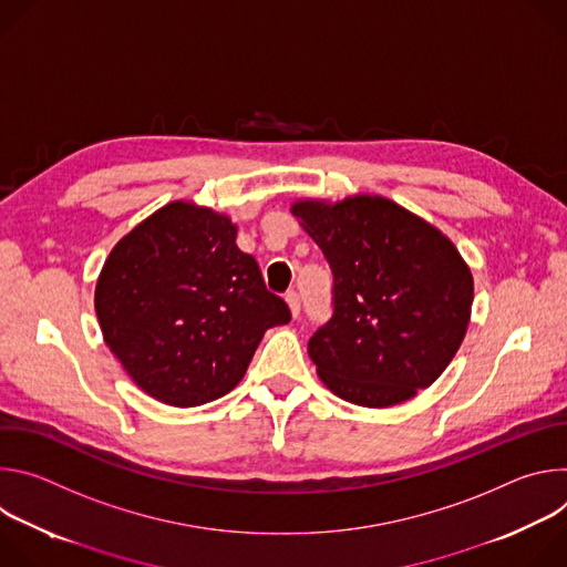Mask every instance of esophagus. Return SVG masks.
I'll return each mask as SVG.
<instances>
[{
	"label": "esophagus",
	"mask_w": 567,
	"mask_h": 567,
	"mask_svg": "<svg viewBox=\"0 0 567 567\" xmlns=\"http://www.w3.org/2000/svg\"><path fill=\"white\" fill-rule=\"evenodd\" d=\"M285 300H287V305H289V311H291V316H293V318H298V316H300V296H298V293L291 289V291H287Z\"/></svg>",
	"instance_id": "obj_1"
}]
</instances>
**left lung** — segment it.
I'll list each match as a JSON object with an SVG mask.
<instances>
[{
    "mask_svg": "<svg viewBox=\"0 0 567 567\" xmlns=\"http://www.w3.org/2000/svg\"><path fill=\"white\" fill-rule=\"evenodd\" d=\"M291 215L334 274V313L309 357L337 396L388 409L429 388L460 350L473 276L453 241L379 195L296 199Z\"/></svg>",
    "mask_w": 567,
    "mask_h": 567,
    "instance_id": "8db88e82",
    "label": "left lung"
}]
</instances>
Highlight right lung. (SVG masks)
I'll list each match as a JSON object with an SVG mask.
<instances>
[{"mask_svg":"<svg viewBox=\"0 0 567 567\" xmlns=\"http://www.w3.org/2000/svg\"><path fill=\"white\" fill-rule=\"evenodd\" d=\"M228 215L177 199L107 256L94 293L101 332L152 399L193 409L230 392L265 332L289 322Z\"/></svg>","mask_w":567,"mask_h":567,"instance_id":"1","label":"right lung"}]
</instances>
